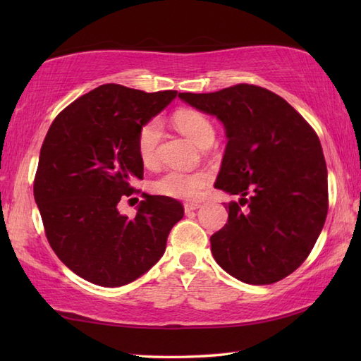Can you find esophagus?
Listing matches in <instances>:
<instances>
[{
    "mask_svg": "<svg viewBox=\"0 0 361 361\" xmlns=\"http://www.w3.org/2000/svg\"><path fill=\"white\" fill-rule=\"evenodd\" d=\"M183 206H185V212L186 214H190V212H194L195 209L200 208V204H198V203H185Z\"/></svg>",
    "mask_w": 361,
    "mask_h": 361,
    "instance_id": "esophagus-1",
    "label": "esophagus"
}]
</instances>
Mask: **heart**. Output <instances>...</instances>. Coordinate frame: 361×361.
<instances>
[{
  "instance_id": "heart-1",
  "label": "heart",
  "mask_w": 361,
  "mask_h": 361,
  "mask_svg": "<svg viewBox=\"0 0 361 361\" xmlns=\"http://www.w3.org/2000/svg\"><path fill=\"white\" fill-rule=\"evenodd\" d=\"M173 124L192 141L197 147L208 137H214V127L209 119L195 110H178L173 114ZM163 135V126L159 119H152L141 127L137 133L136 149L144 166L152 167L157 163V149ZM209 183V173L203 171H180L171 169L158 180L153 181V190L164 197L178 198V200H194Z\"/></svg>"
}]
</instances>
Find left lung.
<instances>
[{
    "instance_id": "1",
    "label": "left lung",
    "mask_w": 361,
    "mask_h": 361,
    "mask_svg": "<svg viewBox=\"0 0 361 361\" xmlns=\"http://www.w3.org/2000/svg\"><path fill=\"white\" fill-rule=\"evenodd\" d=\"M178 97L224 124L228 142L214 186L240 197L211 235L214 259L245 283L283 279L307 259L327 216L317 133L286 99L247 83Z\"/></svg>"
}]
</instances>
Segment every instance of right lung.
Segmentation results:
<instances>
[{
    "label": "right lung",
    "mask_w": 361,
    "mask_h": 361,
    "mask_svg": "<svg viewBox=\"0 0 361 361\" xmlns=\"http://www.w3.org/2000/svg\"><path fill=\"white\" fill-rule=\"evenodd\" d=\"M176 91L144 93L106 83L79 97L54 119L42 145L34 198L46 237L62 262L101 287L133 282L163 257L183 204L147 195L135 217L122 216L144 164L136 140Z\"/></svg>",
    "instance_id": "add662e5"
}]
</instances>
